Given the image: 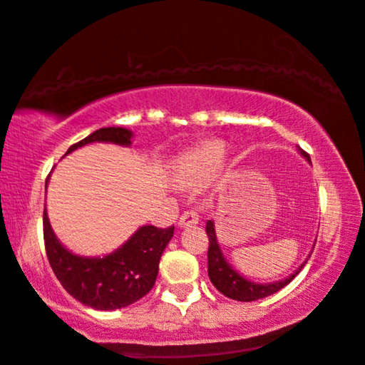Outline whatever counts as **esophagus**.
<instances>
[{
    "label": "esophagus",
    "instance_id": "obj_1",
    "mask_svg": "<svg viewBox=\"0 0 365 365\" xmlns=\"http://www.w3.org/2000/svg\"><path fill=\"white\" fill-rule=\"evenodd\" d=\"M198 221H200L198 214L193 211H187L182 214L180 219H178V225H180V227H192V225L198 224Z\"/></svg>",
    "mask_w": 365,
    "mask_h": 365
}]
</instances>
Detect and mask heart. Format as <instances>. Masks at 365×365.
<instances>
[{
  "label": "heart",
  "instance_id": "obj_1",
  "mask_svg": "<svg viewBox=\"0 0 365 365\" xmlns=\"http://www.w3.org/2000/svg\"><path fill=\"white\" fill-rule=\"evenodd\" d=\"M227 154V144L221 140H206L190 151L177 155L170 164V177L173 183H198L211 175L222 164Z\"/></svg>",
  "mask_w": 365,
  "mask_h": 365
}]
</instances>
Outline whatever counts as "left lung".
I'll use <instances>...</instances> for the list:
<instances>
[{
	"label": "left lung",
	"mask_w": 365,
	"mask_h": 365,
	"mask_svg": "<svg viewBox=\"0 0 365 365\" xmlns=\"http://www.w3.org/2000/svg\"><path fill=\"white\" fill-rule=\"evenodd\" d=\"M299 153L302 158H305L309 164H312L310 155L307 153L302 151L300 148ZM206 234L207 239H210V248H207V276H210L212 286L216 287L219 292L224 294V296L229 299L240 300V302H252V300L268 297L271 294L277 292L279 289L287 286L289 282L300 273V269L304 268L305 263H307V259H305V262L300 264L291 276H287L286 279L264 282V284L263 282H253L242 276L240 273H237L227 259H225L221 247H219L216 229H214V221L206 222Z\"/></svg>",
	"instance_id": "8db88e82"
}]
</instances>
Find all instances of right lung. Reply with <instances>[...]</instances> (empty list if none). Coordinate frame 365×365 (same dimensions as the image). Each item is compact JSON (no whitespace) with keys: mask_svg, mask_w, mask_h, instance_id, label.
Instances as JSON below:
<instances>
[{"mask_svg":"<svg viewBox=\"0 0 365 365\" xmlns=\"http://www.w3.org/2000/svg\"><path fill=\"white\" fill-rule=\"evenodd\" d=\"M131 138L133 131L121 126L101 128L83 141L73 144L65 155L91 143L131 146ZM172 235L173 225L169 229L141 225L123 245L108 255L83 257L68 250L58 240L48 221L47 207L43 211L45 250L51 269L69 296L96 310L123 309L146 296L154 286L159 259Z\"/></svg>","mask_w":365,"mask_h":365,"instance_id":"1","label":"right lung"}]
</instances>
